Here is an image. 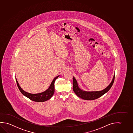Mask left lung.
<instances>
[{"label": "left lung", "mask_w": 133, "mask_h": 133, "mask_svg": "<svg viewBox=\"0 0 133 133\" xmlns=\"http://www.w3.org/2000/svg\"><path fill=\"white\" fill-rule=\"evenodd\" d=\"M115 77V74L114 75L111 82L106 88L104 89L102 91H89L81 90L78 87L77 81L74 78V77H73V90L74 93L76 94V95L82 99H84L86 100H92L97 99L98 98L101 97L102 96L104 95L105 93L107 92L108 91L110 90V89L111 88L112 85L113 84Z\"/></svg>", "instance_id": "obj_1"}]
</instances>
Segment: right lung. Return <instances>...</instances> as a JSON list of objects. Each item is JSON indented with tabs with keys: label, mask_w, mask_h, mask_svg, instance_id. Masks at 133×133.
<instances>
[{
	"label": "right lung",
	"mask_w": 133,
	"mask_h": 133,
	"mask_svg": "<svg viewBox=\"0 0 133 133\" xmlns=\"http://www.w3.org/2000/svg\"><path fill=\"white\" fill-rule=\"evenodd\" d=\"M59 76V75L57 76L53 79L49 88L47 89L46 91L42 92L36 93V94H32V93H30L26 92L23 90L19 85L17 79H16V80L17 82V87H18V89L21 91V92L22 93V94H23L24 96L29 98L32 101L37 102H43L46 101L49 99H50L53 96L55 92V81Z\"/></svg>",
	"instance_id": "right-lung-1"
}]
</instances>
